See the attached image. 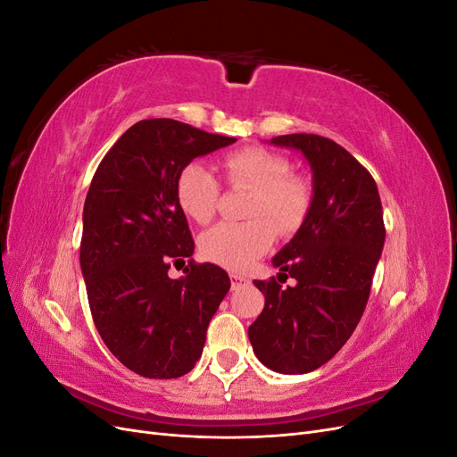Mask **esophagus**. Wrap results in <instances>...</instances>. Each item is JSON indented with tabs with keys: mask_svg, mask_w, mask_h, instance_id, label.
I'll return each instance as SVG.
<instances>
[{
	"mask_svg": "<svg viewBox=\"0 0 457 457\" xmlns=\"http://www.w3.org/2000/svg\"><path fill=\"white\" fill-rule=\"evenodd\" d=\"M230 284H232V287H238V286H242V284H250V278H247V276H244V274L232 272V274H230Z\"/></svg>",
	"mask_w": 457,
	"mask_h": 457,
	"instance_id": "obj_1",
	"label": "esophagus"
}]
</instances>
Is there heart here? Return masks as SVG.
Segmentation results:
<instances>
[{
	"label": "heart",
	"mask_w": 457,
	"mask_h": 457,
	"mask_svg": "<svg viewBox=\"0 0 457 457\" xmlns=\"http://www.w3.org/2000/svg\"><path fill=\"white\" fill-rule=\"evenodd\" d=\"M227 181L234 188H250L244 223H220L200 240L202 255L230 270H245L269 252L274 227L287 234L305 220L312 188L307 179L287 175V162L272 150L250 146L223 160ZM220 188L215 175L200 162H190L177 177L175 196L185 215L200 225L210 223L219 205Z\"/></svg>",
	"instance_id": "obj_1"
}]
</instances>
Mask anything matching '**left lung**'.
Wrapping results in <instances>:
<instances>
[{"label":"left lung","mask_w":457,"mask_h":457,"mask_svg":"<svg viewBox=\"0 0 457 457\" xmlns=\"http://www.w3.org/2000/svg\"><path fill=\"white\" fill-rule=\"evenodd\" d=\"M270 143L305 156L312 204L295 237L272 257L278 276H292L295 286L253 280L265 307L247 336L272 371L309 373L336 356L361 322L385 244L383 210L373 177L341 145L312 133Z\"/></svg>","instance_id":"left-lung-1"}]
</instances>
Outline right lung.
<instances>
[{
	"label": "right lung",
	"instance_id": "1",
	"mask_svg": "<svg viewBox=\"0 0 457 457\" xmlns=\"http://www.w3.org/2000/svg\"><path fill=\"white\" fill-rule=\"evenodd\" d=\"M234 141L170 118L143 120L93 175L79 245L89 309L110 353L143 378L173 379L195 368L230 287L212 262L191 259L181 279L167 270L195 253L175 196L179 173Z\"/></svg>",
	"mask_w": 457,
	"mask_h": 457
}]
</instances>
